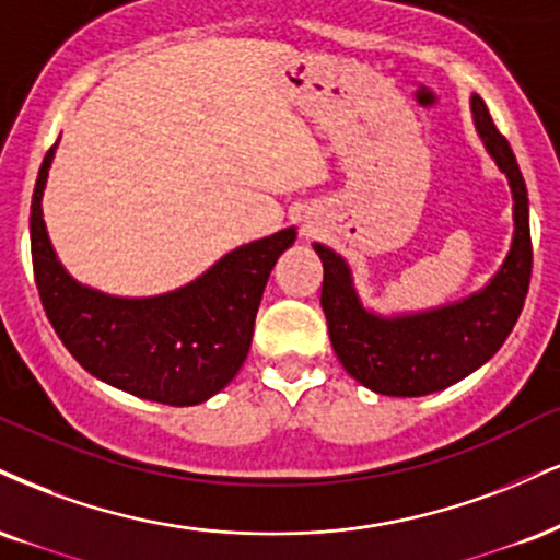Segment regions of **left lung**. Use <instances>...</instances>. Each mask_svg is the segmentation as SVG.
I'll list each match as a JSON object with an SVG mask.
<instances>
[{
	"label": "left lung",
	"mask_w": 560,
	"mask_h": 560,
	"mask_svg": "<svg viewBox=\"0 0 560 560\" xmlns=\"http://www.w3.org/2000/svg\"><path fill=\"white\" fill-rule=\"evenodd\" d=\"M469 109L485 151L506 174L514 198V237L506 260L488 284L448 305L381 315L362 305L349 262L320 242L313 245L323 260L320 305L334 352L347 373L375 394L428 396L467 378L503 347L527 298L532 276L527 185L509 140L495 130L477 93L469 98Z\"/></svg>",
	"instance_id": "8db88e82"
}]
</instances>
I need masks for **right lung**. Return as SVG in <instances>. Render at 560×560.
<instances>
[{
  "label": "right lung",
  "mask_w": 560,
  "mask_h": 560,
  "mask_svg": "<svg viewBox=\"0 0 560 560\" xmlns=\"http://www.w3.org/2000/svg\"><path fill=\"white\" fill-rule=\"evenodd\" d=\"M46 153L31 203V255L46 318L93 378L140 399L192 407L229 386L250 352L255 315L276 260L298 229L234 247L190 284L156 298H117L80 284L44 224Z\"/></svg>",
  "instance_id": "add662e5"
}]
</instances>
